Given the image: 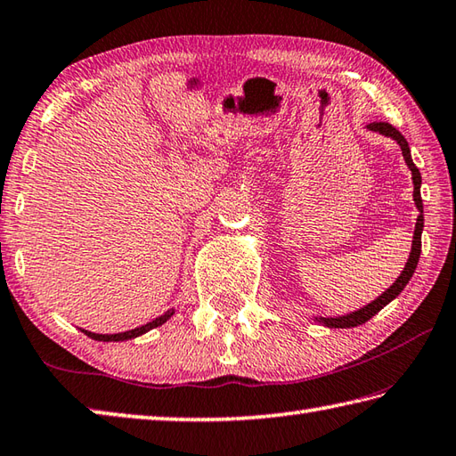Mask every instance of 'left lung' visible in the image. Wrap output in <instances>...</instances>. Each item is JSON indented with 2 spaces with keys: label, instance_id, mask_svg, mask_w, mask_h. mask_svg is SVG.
Wrapping results in <instances>:
<instances>
[{
  "label": "left lung",
  "instance_id": "obj_1",
  "mask_svg": "<svg viewBox=\"0 0 456 456\" xmlns=\"http://www.w3.org/2000/svg\"><path fill=\"white\" fill-rule=\"evenodd\" d=\"M370 131H379V134H383L387 137H393L396 143L401 145V151H403V157L404 161H407L409 169L412 173V185H415V191H412V197H415V205L417 209L420 211V215L417 217V225H415V235H412V247H411V255H409V261L407 265H404V271L401 273V277L395 281V283L387 289V291L377 297L375 301L369 303L367 307H362L359 311L354 313H349V314H343V317H321L319 322H322V325H327L330 329H351V327H357V325H362V322H367L372 314H377L380 309L385 307V305L391 303L396 295H401V291L404 287H407V283L412 277V273H415L417 269V263H419V256H420V233H423V227H425V219H423V200H420V171L417 169V165L412 163L411 159V149H409V143L407 139H404L401 135L399 129H395L391 123H385V121H375V123H369L367 126Z\"/></svg>",
  "mask_w": 456,
  "mask_h": 456
}]
</instances>
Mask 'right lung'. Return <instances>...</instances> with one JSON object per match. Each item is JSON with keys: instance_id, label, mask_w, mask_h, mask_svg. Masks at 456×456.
<instances>
[{"instance_id": "right-lung-1", "label": "right lung", "mask_w": 456, "mask_h": 456, "mask_svg": "<svg viewBox=\"0 0 456 456\" xmlns=\"http://www.w3.org/2000/svg\"><path fill=\"white\" fill-rule=\"evenodd\" d=\"M171 314H173V309H171V311H167V313H165V314H161V317H157L155 321L147 322V325H142V327H137V329L126 330V333H115V335H99V333H91V330H84V333H86L87 337H91V338H95V341H127V338H135V337H139V335L147 333V330H151V329H155V327L163 325L165 321L171 319Z\"/></svg>"}]
</instances>
